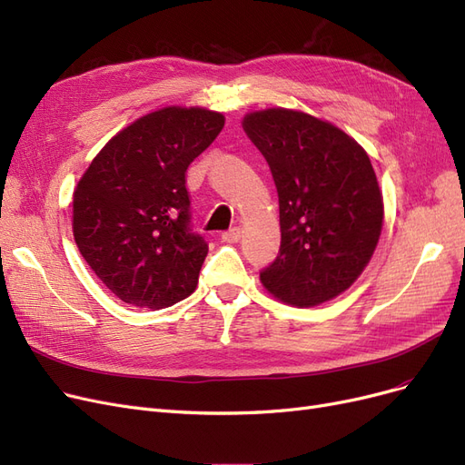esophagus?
<instances>
[{
  "label": "esophagus",
  "mask_w": 465,
  "mask_h": 465,
  "mask_svg": "<svg viewBox=\"0 0 465 465\" xmlns=\"http://www.w3.org/2000/svg\"><path fill=\"white\" fill-rule=\"evenodd\" d=\"M239 237H242V232H239V228H232V230L222 233V239H223V242H228V243L239 242Z\"/></svg>",
  "instance_id": "esophagus-1"
}]
</instances>
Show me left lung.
Segmentation results:
<instances>
[{"mask_svg":"<svg viewBox=\"0 0 465 465\" xmlns=\"http://www.w3.org/2000/svg\"><path fill=\"white\" fill-rule=\"evenodd\" d=\"M243 130L272 170L280 199V252L261 272L273 297L316 306L347 291L383 228V197L368 153L312 114L266 109Z\"/></svg>","mask_w":465,"mask_h":465,"instance_id":"obj_1","label":"left lung"}]
</instances>
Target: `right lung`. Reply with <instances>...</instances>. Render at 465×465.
<instances>
[{"instance_id": "right-lung-1", "label": "right lung", "mask_w": 465, "mask_h": 465, "mask_svg": "<svg viewBox=\"0 0 465 465\" xmlns=\"http://www.w3.org/2000/svg\"><path fill=\"white\" fill-rule=\"evenodd\" d=\"M222 128L220 113L164 107L118 132L84 172L74 242L120 301L157 311L195 291L209 245L189 223L185 172Z\"/></svg>"}]
</instances>
